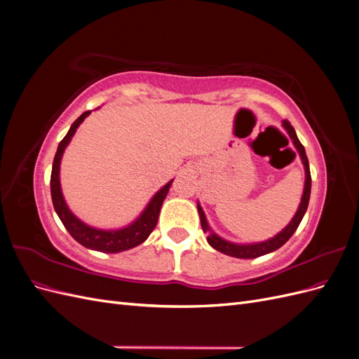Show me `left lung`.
Wrapping results in <instances>:
<instances>
[{"mask_svg":"<svg viewBox=\"0 0 359 359\" xmlns=\"http://www.w3.org/2000/svg\"><path fill=\"white\" fill-rule=\"evenodd\" d=\"M283 127L286 128L287 135L290 136V139L293 140V145H295V148L298 149V153L301 156V160H302V165H304V169H306V186H304V193H302V198H301V203H299V208L297 211V214L293 215L292 222L285 227L283 231H281L280 233H277L274 238H271V240H266L264 243H256V244H233V243H229L223 240V238H220L219 235H215L214 232H211L210 226H208V222H206V217L203 214V210L201 208V205L198 203V211H199V217H201V224H202V229L203 232H211L208 235V238H206V241H208V244L219 250L220 253H224L227 256H232V257H240V259H255V257H259V256H264V255H268L271 252H276L277 248H280L281 245H283L289 238L295 233V231L298 229V226L302 220L304 214H306L307 211V206H309V201H310V191H311V175H310V166H309V158L306 156V149H304L302 144L299 142V139L295 133V128H293L290 126L289 121H283Z\"/></svg>","mask_w":359,"mask_h":359,"instance_id":"1","label":"left lung"}]
</instances>
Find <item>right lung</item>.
<instances>
[{
    "instance_id": "right-lung-1",
    "label": "right lung",
    "mask_w": 359,
    "mask_h": 359,
    "mask_svg": "<svg viewBox=\"0 0 359 359\" xmlns=\"http://www.w3.org/2000/svg\"><path fill=\"white\" fill-rule=\"evenodd\" d=\"M90 114L91 111H86L76 119V121L72 124L67 135L64 136V139L58 145L55 158H53V163H52V173H50L52 203L64 227H66L69 233L79 244H82L86 248L97 250V252H102V253H119V252H124V250H130L139 244H142L149 236V233L154 231L163 201H165L173 180L169 181L165 187H161L154 194L153 199H151L149 203L147 205L144 212L140 214L132 224L123 227V229H116V231L95 229V227H91L88 224H85L83 222H81L78 217L69 210L66 201H64L61 184H60V163H61L64 149H66V147L72 140L76 128L79 127V124Z\"/></svg>"
}]
</instances>
